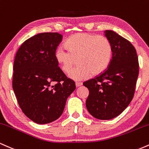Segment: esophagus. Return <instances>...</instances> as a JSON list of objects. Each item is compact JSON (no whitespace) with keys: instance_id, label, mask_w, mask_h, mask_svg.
<instances>
[{"instance_id":"esophagus-1","label":"esophagus","mask_w":149,"mask_h":149,"mask_svg":"<svg viewBox=\"0 0 149 149\" xmlns=\"http://www.w3.org/2000/svg\"><path fill=\"white\" fill-rule=\"evenodd\" d=\"M75 84H76L77 87H79V86H81V85H82V83H81V82H76V83H75Z\"/></svg>"}]
</instances>
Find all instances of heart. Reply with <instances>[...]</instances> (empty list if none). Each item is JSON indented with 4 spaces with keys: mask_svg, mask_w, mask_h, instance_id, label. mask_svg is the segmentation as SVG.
I'll use <instances>...</instances> for the list:
<instances>
[{
    "mask_svg": "<svg viewBox=\"0 0 149 149\" xmlns=\"http://www.w3.org/2000/svg\"><path fill=\"white\" fill-rule=\"evenodd\" d=\"M65 46L67 51L62 47L57 48L55 59L64 73L69 72L77 60L79 65L68 74L75 81L86 79L91 74H101L111 61V43L105 36L77 33L67 39Z\"/></svg>",
    "mask_w": 149,
    "mask_h": 149,
    "instance_id": "obj_1",
    "label": "heart"
}]
</instances>
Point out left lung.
Wrapping results in <instances>:
<instances>
[{
	"instance_id": "left-lung-1",
	"label": "left lung",
	"mask_w": 149,
	"mask_h": 149,
	"mask_svg": "<svg viewBox=\"0 0 149 149\" xmlns=\"http://www.w3.org/2000/svg\"><path fill=\"white\" fill-rule=\"evenodd\" d=\"M111 43L113 56L106 71L84 82L89 94L88 113L98 120H111L131 103L139 75L136 51L130 41L111 30L104 31Z\"/></svg>"
}]
</instances>
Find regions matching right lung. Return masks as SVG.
<instances>
[{
	"label": "right lung",
	"instance_id": "right-lung-1",
	"mask_svg": "<svg viewBox=\"0 0 149 149\" xmlns=\"http://www.w3.org/2000/svg\"><path fill=\"white\" fill-rule=\"evenodd\" d=\"M62 40L58 33L36 34L21 45L15 58L13 91L23 113L37 124L58 119L76 88L55 59Z\"/></svg>",
	"mask_w": 149,
	"mask_h": 149
}]
</instances>
